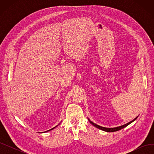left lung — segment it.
I'll return each mask as SVG.
<instances>
[{
    "label": "left lung",
    "mask_w": 154,
    "mask_h": 154,
    "mask_svg": "<svg viewBox=\"0 0 154 154\" xmlns=\"http://www.w3.org/2000/svg\"><path fill=\"white\" fill-rule=\"evenodd\" d=\"M137 117H138V116H137ZM137 118H135L134 119H133L132 121H131V122H130L129 123H127V124H125V125H123L119 126V127H114V128H106V127H101V126H100V125H96V124H95L94 123H93L92 122H91V121L89 119H88V121H89V122H90L92 125H94V127H96V128H99V129H100V130H103V131H105V132H113L118 131V130H121V129H122V128H123L126 127H127V126H128V125H130V123H132V122H134V121L137 119Z\"/></svg>",
    "instance_id": "8db88e82"
}]
</instances>
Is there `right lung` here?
Listing matches in <instances>:
<instances>
[{
  "instance_id": "obj_1",
  "label": "right lung",
  "mask_w": 154,
  "mask_h": 154,
  "mask_svg": "<svg viewBox=\"0 0 154 154\" xmlns=\"http://www.w3.org/2000/svg\"><path fill=\"white\" fill-rule=\"evenodd\" d=\"M57 126H58V125H57ZM57 126H56V127H57ZM55 127H54V128H52V129H50V130H48V131H45V132H48V131H50V130H53V129H54V128H55Z\"/></svg>"
}]
</instances>
